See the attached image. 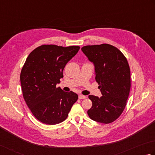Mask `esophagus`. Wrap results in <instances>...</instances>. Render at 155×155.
<instances>
[{"mask_svg":"<svg viewBox=\"0 0 155 155\" xmlns=\"http://www.w3.org/2000/svg\"><path fill=\"white\" fill-rule=\"evenodd\" d=\"M87 97L85 96V95H78V98H79L80 100H83V99H85Z\"/></svg>","mask_w":155,"mask_h":155,"instance_id":"34e87169","label":"esophagus"}]
</instances>
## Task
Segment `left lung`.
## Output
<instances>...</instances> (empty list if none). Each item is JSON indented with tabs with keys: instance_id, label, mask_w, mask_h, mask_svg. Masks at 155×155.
Returning <instances> with one entry per match:
<instances>
[{
	"instance_id": "8db88e82",
	"label": "left lung",
	"mask_w": 155,
	"mask_h": 155,
	"mask_svg": "<svg viewBox=\"0 0 155 155\" xmlns=\"http://www.w3.org/2000/svg\"><path fill=\"white\" fill-rule=\"evenodd\" d=\"M81 50L94 64L95 81L102 94L100 97L89 95L92 106L87 114L95 121L112 123L124 110L130 91L128 61L119 49L109 44L84 46Z\"/></svg>"
}]
</instances>
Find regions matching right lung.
Masks as SVG:
<instances>
[{"mask_svg":"<svg viewBox=\"0 0 155 155\" xmlns=\"http://www.w3.org/2000/svg\"><path fill=\"white\" fill-rule=\"evenodd\" d=\"M80 47L43 45L28 56L20 74L24 99L32 114L47 125L63 122L78 100L73 91L65 92L56 85L63 77L66 64Z\"/></svg>","mask_w":155,"mask_h":155,"instance_id":"1","label":"right lung"}]
</instances>
